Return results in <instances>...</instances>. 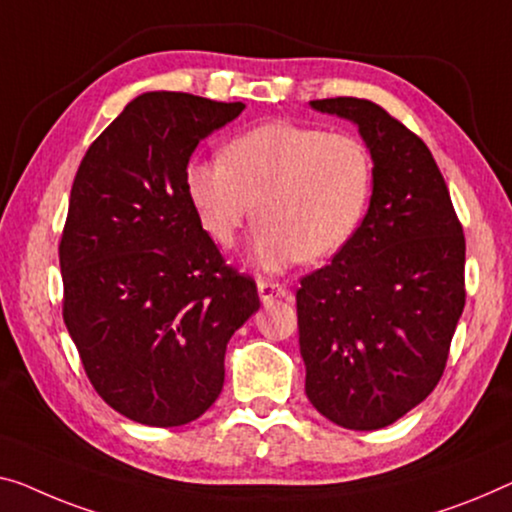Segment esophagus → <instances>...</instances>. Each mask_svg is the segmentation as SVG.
<instances>
[{"label": "esophagus", "instance_id": "obj_1", "mask_svg": "<svg viewBox=\"0 0 512 512\" xmlns=\"http://www.w3.org/2000/svg\"><path fill=\"white\" fill-rule=\"evenodd\" d=\"M257 292H259V299H262L264 305H269L276 299H285V296L289 294L287 287L280 285V282H276V280H259Z\"/></svg>", "mask_w": 512, "mask_h": 512}]
</instances>
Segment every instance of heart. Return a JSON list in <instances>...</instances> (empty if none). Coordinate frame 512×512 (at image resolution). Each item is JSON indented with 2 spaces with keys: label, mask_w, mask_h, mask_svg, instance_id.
Instances as JSON below:
<instances>
[{
  "label": "heart",
  "mask_w": 512,
  "mask_h": 512,
  "mask_svg": "<svg viewBox=\"0 0 512 512\" xmlns=\"http://www.w3.org/2000/svg\"><path fill=\"white\" fill-rule=\"evenodd\" d=\"M183 183L218 246L232 248L257 216L255 264L282 271L347 246L368 209L372 163L354 135L271 121L232 137L220 160H190Z\"/></svg>",
  "instance_id": "obj_1"
}]
</instances>
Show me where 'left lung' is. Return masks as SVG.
Segmentation results:
<instances>
[{"label":"left lung","mask_w":512,"mask_h":512,"mask_svg":"<svg viewBox=\"0 0 512 512\" xmlns=\"http://www.w3.org/2000/svg\"><path fill=\"white\" fill-rule=\"evenodd\" d=\"M354 121L368 144L372 197L333 262L296 292L305 395L347 430H379L444 375L464 310V232L425 142L365 98L312 101Z\"/></svg>","instance_id":"obj_1"}]
</instances>
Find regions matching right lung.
Wrapping results in <instances>:
<instances>
[{
  "instance_id": "1",
  "label": "right lung",
  "mask_w": 512,
  "mask_h": 512,
  "mask_svg": "<svg viewBox=\"0 0 512 512\" xmlns=\"http://www.w3.org/2000/svg\"><path fill=\"white\" fill-rule=\"evenodd\" d=\"M243 103L137 96L91 142L59 241L66 329L91 386L151 427L200 418L223 391L225 349L257 312V285L225 264L188 200L202 137Z\"/></svg>"
}]
</instances>
